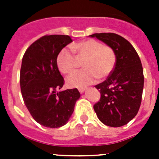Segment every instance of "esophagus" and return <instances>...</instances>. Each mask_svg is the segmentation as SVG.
<instances>
[{"label":"esophagus","mask_w":159,"mask_h":159,"mask_svg":"<svg viewBox=\"0 0 159 159\" xmlns=\"http://www.w3.org/2000/svg\"><path fill=\"white\" fill-rule=\"evenodd\" d=\"M78 90H79V92H80V93H83V92H84V90H85V88H80Z\"/></svg>","instance_id":"obj_1"}]
</instances>
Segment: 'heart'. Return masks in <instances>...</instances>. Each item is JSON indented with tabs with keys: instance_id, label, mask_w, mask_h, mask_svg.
I'll return each mask as SVG.
<instances>
[{
	"instance_id": "1",
	"label": "heart",
	"mask_w": 159,
	"mask_h": 159,
	"mask_svg": "<svg viewBox=\"0 0 159 159\" xmlns=\"http://www.w3.org/2000/svg\"><path fill=\"white\" fill-rule=\"evenodd\" d=\"M77 58L84 60L83 69L71 73L67 79L71 88H83L110 75L116 64V55L110 46L95 40H83L71 46ZM69 49L63 48L57 57V64L60 72L68 74L76 67V57Z\"/></svg>"
}]
</instances>
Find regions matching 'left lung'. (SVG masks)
<instances>
[{
    "instance_id": "obj_1",
    "label": "left lung",
    "mask_w": 159,
    "mask_h": 159,
    "mask_svg": "<svg viewBox=\"0 0 159 159\" xmlns=\"http://www.w3.org/2000/svg\"><path fill=\"white\" fill-rule=\"evenodd\" d=\"M96 37L114 49L116 64L106 80L95 85L100 99L94 105L97 117L103 124L122 127L134 119L139 110L144 76L139 57L131 43L116 33H95Z\"/></svg>"
}]
</instances>
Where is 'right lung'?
Listing matches in <instances>:
<instances>
[{"instance_id": "obj_1", "label": "right lung", "mask_w": 159, "mask_h": 159, "mask_svg": "<svg viewBox=\"0 0 159 159\" xmlns=\"http://www.w3.org/2000/svg\"><path fill=\"white\" fill-rule=\"evenodd\" d=\"M71 42L69 36L46 35L32 43L22 59L20 84L24 102L32 118L43 127L65 125L80 97L77 88L57 92L64 84L57 57Z\"/></svg>"}]
</instances>
